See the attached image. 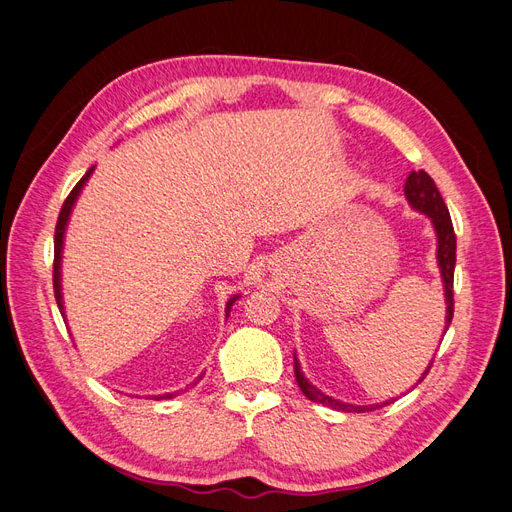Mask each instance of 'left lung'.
<instances>
[{
  "instance_id": "1",
  "label": "left lung",
  "mask_w": 512,
  "mask_h": 512,
  "mask_svg": "<svg viewBox=\"0 0 512 512\" xmlns=\"http://www.w3.org/2000/svg\"><path fill=\"white\" fill-rule=\"evenodd\" d=\"M406 198L408 203L416 209L425 213L427 218L431 220L433 228H436V237H438V267L442 273V282H444V297H446V329L451 327L453 320V312H455V301H453V277H455V252H457V239H455V230H453V222H451V213H448L444 198L440 194V190L436 188V183L425 173V170H412L406 179ZM444 329V331H446ZM433 361L429 363V367L423 371V378L418 382H423L425 376L429 374ZM294 376H297L299 389L303 391V395L307 399L316 401V404H322L333 410H342V412H371L376 408H382L391 401H384V404H371V406H352V404H344V401L333 399L329 395L320 393L316 386H312L307 382V378L303 376V371L299 367L297 354H294Z\"/></svg>"
}]
</instances>
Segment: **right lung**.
I'll list each match as a JSON object with an SVG mask.
<instances>
[{"mask_svg":"<svg viewBox=\"0 0 512 512\" xmlns=\"http://www.w3.org/2000/svg\"><path fill=\"white\" fill-rule=\"evenodd\" d=\"M94 173V168H89L87 173L83 175V179L74 185L72 188V192L68 194V198H66V203H64V207H61V211H59V218H57V226H55V260H53V290H55V299H57V305H59V312L64 314V301H61V273H59V269H61V247H64V232H66V224H68V218H70V211H72V207H74V203H76V198H79V194H81V190H83V185H85V181L89 179V175ZM239 299V294L237 297H232L228 303H226V316L230 314V307H232V303H235ZM203 378V376H200ZM162 397H173V393H168V395H158L156 399H162Z\"/></svg>","mask_w":512,"mask_h":512,"instance_id":"1","label":"right lung"}]
</instances>
